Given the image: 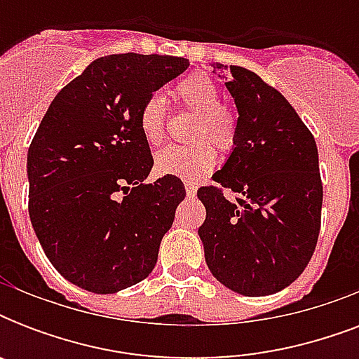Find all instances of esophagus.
Returning <instances> with one entry per match:
<instances>
[{
    "label": "esophagus",
    "mask_w": 359,
    "mask_h": 359,
    "mask_svg": "<svg viewBox=\"0 0 359 359\" xmlns=\"http://www.w3.org/2000/svg\"><path fill=\"white\" fill-rule=\"evenodd\" d=\"M184 188H186V194L190 197L196 196V191H197V184L196 182H191V180H184Z\"/></svg>",
    "instance_id": "obj_1"
}]
</instances>
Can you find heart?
<instances>
[{
	"label": "heart",
	"instance_id": "heart-1",
	"mask_svg": "<svg viewBox=\"0 0 359 359\" xmlns=\"http://www.w3.org/2000/svg\"><path fill=\"white\" fill-rule=\"evenodd\" d=\"M173 97L179 106L196 111L190 145H168L154 156L158 173L180 179H197L216 165V149L229 152L238 137V115L219 102L218 83L205 72H194L175 86ZM168 106L160 93H152L141 104L137 124L149 145H158L165 135Z\"/></svg>",
	"mask_w": 359,
	"mask_h": 359
}]
</instances>
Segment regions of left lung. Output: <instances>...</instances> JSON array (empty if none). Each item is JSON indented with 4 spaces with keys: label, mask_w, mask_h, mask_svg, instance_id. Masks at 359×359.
Masks as SVG:
<instances>
[{
    "label": "left lung",
    "mask_w": 359,
    "mask_h": 359,
    "mask_svg": "<svg viewBox=\"0 0 359 359\" xmlns=\"http://www.w3.org/2000/svg\"><path fill=\"white\" fill-rule=\"evenodd\" d=\"M227 70L238 108L229 160L197 197L207 208L199 227L205 261L227 289L266 296L289 287L311 261L323 210L315 137L289 100L255 72ZM229 189L233 200L224 196Z\"/></svg>",
    "instance_id": "obj_1"
}]
</instances>
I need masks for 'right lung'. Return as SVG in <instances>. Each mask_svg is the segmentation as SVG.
<instances>
[{"label":"right lung","mask_w":359,"mask_h":359,"mask_svg":"<svg viewBox=\"0 0 359 359\" xmlns=\"http://www.w3.org/2000/svg\"><path fill=\"white\" fill-rule=\"evenodd\" d=\"M188 69L173 55L115 53L93 61L50 104L27 151L29 218L65 279L97 294L152 272L163 235L186 197L152 169L137 114L145 98Z\"/></svg>","instance_id":"add662e5"}]
</instances>
